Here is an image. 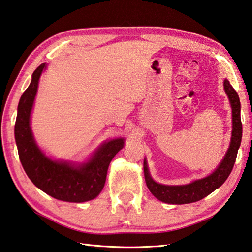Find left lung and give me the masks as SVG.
Instances as JSON below:
<instances>
[{
    "mask_svg": "<svg viewBox=\"0 0 252 252\" xmlns=\"http://www.w3.org/2000/svg\"><path fill=\"white\" fill-rule=\"evenodd\" d=\"M225 91L229 98L230 106L232 109V132L229 149H228L225 158L219 164L218 167L207 177L197 180L187 185H162L154 182L151 177L146 159H144V177L146 186L155 197L161 202L174 205L189 204L203 199L215 189L220 187L229 176L235 165L238 149H239L242 138V125L240 119V100L237 91L232 88L230 82L227 79L223 81Z\"/></svg>",
    "mask_w": 252,
    "mask_h": 252,
    "instance_id": "8db88e82",
    "label": "left lung"
}]
</instances>
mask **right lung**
Here are the masks:
<instances>
[{"label":"right lung","mask_w":252,"mask_h":252,"mask_svg":"<svg viewBox=\"0 0 252 252\" xmlns=\"http://www.w3.org/2000/svg\"><path fill=\"white\" fill-rule=\"evenodd\" d=\"M45 68V63L36 68L29 88L23 93L18 102L14 129L18 157L27 176L44 193L63 202H88L102 190L109 164L123 148L125 139L103 143L93 158L81 165L53 161L47 158L36 144L30 126L39 77Z\"/></svg>","instance_id":"1"}]
</instances>
